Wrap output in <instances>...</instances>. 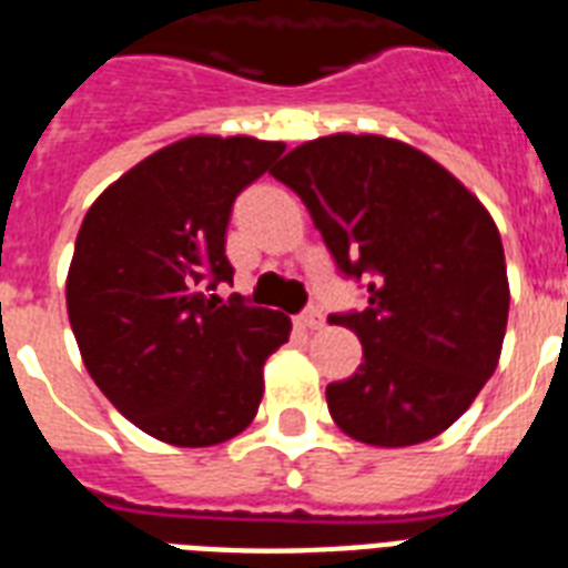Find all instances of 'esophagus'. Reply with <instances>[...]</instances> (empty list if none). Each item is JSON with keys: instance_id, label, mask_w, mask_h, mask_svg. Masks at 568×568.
<instances>
[{"instance_id": "esophagus-1", "label": "esophagus", "mask_w": 568, "mask_h": 568, "mask_svg": "<svg viewBox=\"0 0 568 568\" xmlns=\"http://www.w3.org/2000/svg\"><path fill=\"white\" fill-rule=\"evenodd\" d=\"M298 325L307 331H320L322 325H325V316H322V311H316V307H311V311H305L302 316H298Z\"/></svg>"}]
</instances>
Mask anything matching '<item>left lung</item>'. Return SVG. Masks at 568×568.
Instances as JSON below:
<instances>
[{
	"label": "left lung",
	"instance_id": "8db88e82",
	"mask_svg": "<svg viewBox=\"0 0 568 568\" xmlns=\"http://www.w3.org/2000/svg\"><path fill=\"white\" fill-rule=\"evenodd\" d=\"M302 196L346 275H369L355 331L363 363L328 384L331 419L357 443L405 448L452 428L496 372L510 311L501 234L430 155L384 134L307 140L272 170Z\"/></svg>",
	"mask_w": 568,
	"mask_h": 568
}]
</instances>
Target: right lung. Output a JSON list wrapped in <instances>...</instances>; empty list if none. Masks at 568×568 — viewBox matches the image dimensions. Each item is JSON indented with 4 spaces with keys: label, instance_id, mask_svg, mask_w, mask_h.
<instances>
[{
    "label": "right lung",
    "instance_id": "obj_1",
    "mask_svg": "<svg viewBox=\"0 0 568 568\" xmlns=\"http://www.w3.org/2000/svg\"><path fill=\"white\" fill-rule=\"evenodd\" d=\"M284 143L193 134L122 172L81 222L67 313L108 402L149 437L220 446L255 419L263 363L290 339L281 311L222 302L225 231L243 187Z\"/></svg>",
    "mask_w": 568,
    "mask_h": 568
}]
</instances>
